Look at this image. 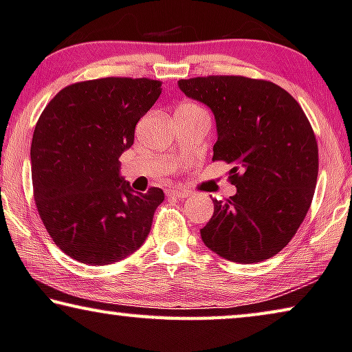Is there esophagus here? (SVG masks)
Segmentation results:
<instances>
[{
	"label": "esophagus",
	"mask_w": 352,
	"mask_h": 352,
	"mask_svg": "<svg viewBox=\"0 0 352 352\" xmlns=\"http://www.w3.org/2000/svg\"><path fill=\"white\" fill-rule=\"evenodd\" d=\"M166 194L169 197H178V199H185L190 196V191L188 190H167Z\"/></svg>",
	"instance_id": "esophagus-1"
}]
</instances>
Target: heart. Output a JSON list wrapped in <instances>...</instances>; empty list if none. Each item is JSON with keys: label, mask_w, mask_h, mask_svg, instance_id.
Instances as JSON below:
<instances>
[{"label": "heart", "mask_w": 352, "mask_h": 352, "mask_svg": "<svg viewBox=\"0 0 352 352\" xmlns=\"http://www.w3.org/2000/svg\"><path fill=\"white\" fill-rule=\"evenodd\" d=\"M177 112H192V113H202V112H206V110H204L201 106H199V104H194V102H186V104H183V106L178 107Z\"/></svg>", "instance_id": "1"}]
</instances>
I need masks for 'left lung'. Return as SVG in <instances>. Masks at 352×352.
Wrapping results in <instances>:
<instances>
[{
	"mask_svg": "<svg viewBox=\"0 0 352 352\" xmlns=\"http://www.w3.org/2000/svg\"><path fill=\"white\" fill-rule=\"evenodd\" d=\"M188 98L212 109L213 161L232 164L237 194L214 199L202 242L221 258L254 264L285 248L311 206L318 142L300 104L274 82L243 76L182 78Z\"/></svg>",
	"mask_w": 352,
	"mask_h": 352,
	"instance_id": "8db88e82",
	"label": "left lung"
}]
</instances>
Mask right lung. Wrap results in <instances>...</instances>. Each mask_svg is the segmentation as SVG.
I'll return each mask as SVG.
<instances>
[{
	"instance_id": "obj_1",
	"label": "right lung",
	"mask_w": 352,
	"mask_h": 352,
	"mask_svg": "<svg viewBox=\"0 0 352 352\" xmlns=\"http://www.w3.org/2000/svg\"><path fill=\"white\" fill-rule=\"evenodd\" d=\"M161 90L160 80L145 77L77 82L56 93L36 123V208L55 245L82 264L106 265L133 254L164 201L161 188L135 192L118 174V158Z\"/></svg>"
}]
</instances>
